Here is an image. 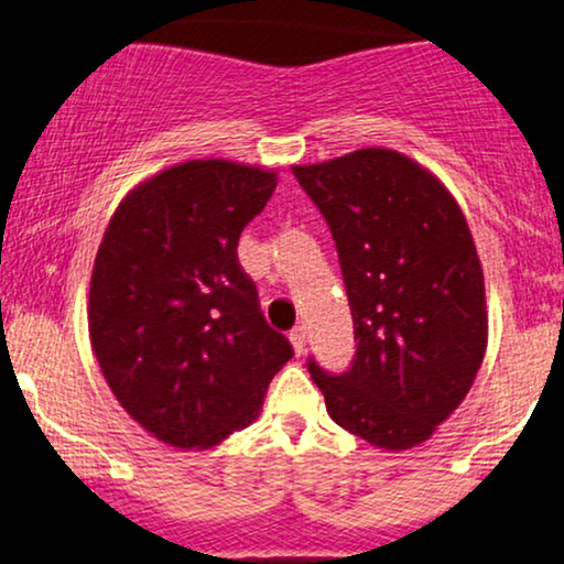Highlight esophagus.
<instances>
[{"mask_svg": "<svg viewBox=\"0 0 564 564\" xmlns=\"http://www.w3.org/2000/svg\"><path fill=\"white\" fill-rule=\"evenodd\" d=\"M289 340H291V346H294V354L302 356L304 348H306V327L304 325L294 327V330L289 333Z\"/></svg>", "mask_w": 564, "mask_h": 564, "instance_id": "1", "label": "esophagus"}]
</instances>
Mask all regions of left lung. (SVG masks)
Masks as SVG:
<instances>
[{"label":"left lung","mask_w":564,"mask_h":564,"mask_svg":"<svg viewBox=\"0 0 564 564\" xmlns=\"http://www.w3.org/2000/svg\"><path fill=\"white\" fill-rule=\"evenodd\" d=\"M294 176L330 226L356 340L346 372L306 369L335 424L384 451L416 447L458 409L487 351L466 216L437 176L384 148Z\"/></svg>","instance_id":"left-lung-1"}]
</instances>
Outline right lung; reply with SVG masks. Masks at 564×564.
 Listing matches in <instances>:
<instances>
[{
  "label": "right lung",
  "mask_w": 564,
  "mask_h": 564,
  "mask_svg": "<svg viewBox=\"0 0 564 564\" xmlns=\"http://www.w3.org/2000/svg\"><path fill=\"white\" fill-rule=\"evenodd\" d=\"M275 184L245 163H180L119 203L98 247L93 351L122 409L171 447H213L252 424L294 356L237 254Z\"/></svg>",
  "instance_id": "add662e5"
}]
</instances>
